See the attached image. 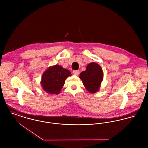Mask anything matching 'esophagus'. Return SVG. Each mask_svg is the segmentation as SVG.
Wrapping results in <instances>:
<instances>
[{"label":"esophagus","instance_id":"1","mask_svg":"<svg viewBox=\"0 0 148 148\" xmlns=\"http://www.w3.org/2000/svg\"><path fill=\"white\" fill-rule=\"evenodd\" d=\"M73 73V74H74L75 75H78L79 74L80 71H79V70H74Z\"/></svg>","mask_w":148,"mask_h":148}]
</instances>
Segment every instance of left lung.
<instances>
[{
  "label": "left lung",
  "mask_w": 148,
  "mask_h": 148,
  "mask_svg": "<svg viewBox=\"0 0 148 148\" xmlns=\"http://www.w3.org/2000/svg\"><path fill=\"white\" fill-rule=\"evenodd\" d=\"M79 78L87 91L92 94L96 93L101 87L103 79V71L101 66L96 62L87 65L86 70L80 73Z\"/></svg>",
  "instance_id": "left-lung-1"
}]
</instances>
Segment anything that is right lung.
Listing matches in <instances>:
<instances>
[{"mask_svg": "<svg viewBox=\"0 0 148 148\" xmlns=\"http://www.w3.org/2000/svg\"><path fill=\"white\" fill-rule=\"evenodd\" d=\"M69 70L63 68L59 65L51 66L43 73L41 85L43 90L50 95H59L65 84V81L71 76Z\"/></svg>", "mask_w": 148, "mask_h": 148, "instance_id": "obj_1", "label": "right lung"}]
</instances>
